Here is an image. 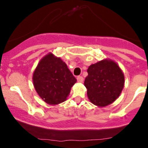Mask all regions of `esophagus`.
Returning <instances> with one entry per match:
<instances>
[{"label": "esophagus", "instance_id": "34e87169", "mask_svg": "<svg viewBox=\"0 0 148 148\" xmlns=\"http://www.w3.org/2000/svg\"><path fill=\"white\" fill-rule=\"evenodd\" d=\"M76 79H77V81H79V82H83V81H84V77H83L82 76H78L77 77H76Z\"/></svg>", "mask_w": 148, "mask_h": 148}]
</instances>
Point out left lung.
Segmentation results:
<instances>
[{
    "label": "left lung",
    "mask_w": 148,
    "mask_h": 148,
    "mask_svg": "<svg viewBox=\"0 0 148 148\" xmlns=\"http://www.w3.org/2000/svg\"><path fill=\"white\" fill-rule=\"evenodd\" d=\"M84 85L90 101L98 106L113 103L121 93L125 76L115 62L103 60L91 64L88 69Z\"/></svg>",
    "instance_id": "1"
}]
</instances>
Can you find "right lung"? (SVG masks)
<instances>
[{
  "mask_svg": "<svg viewBox=\"0 0 148 148\" xmlns=\"http://www.w3.org/2000/svg\"><path fill=\"white\" fill-rule=\"evenodd\" d=\"M33 84L37 94L49 104L65 101L76 78L60 58L52 53L40 61L33 74Z\"/></svg>",
  "mask_w": 148,
  "mask_h": 148,
  "instance_id": "1",
  "label": "right lung"
}]
</instances>
